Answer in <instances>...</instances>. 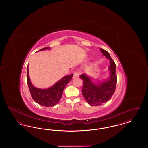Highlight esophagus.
Segmentation results:
<instances>
[{
    "label": "esophagus",
    "instance_id": "obj_1",
    "mask_svg": "<svg viewBox=\"0 0 148 148\" xmlns=\"http://www.w3.org/2000/svg\"><path fill=\"white\" fill-rule=\"evenodd\" d=\"M79 77V73L77 71H74V75H73V78H76Z\"/></svg>",
    "mask_w": 148,
    "mask_h": 148
}]
</instances>
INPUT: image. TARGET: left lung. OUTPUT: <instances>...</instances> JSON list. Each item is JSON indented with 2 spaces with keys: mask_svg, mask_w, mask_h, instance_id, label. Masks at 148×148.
Segmentation results:
<instances>
[{
  "mask_svg": "<svg viewBox=\"0 0 148 148\" xmlns=\"http://www.w3.org/2000/svg\"><path fill=\"white\" fill-rule=\"evenodd\" d=\"M100 50L103 56L110 60V77L108 79L95 83L85 74L80 76L83 80L84 84L82 89V94L87 103L91 106L101 105L111 98L115 91L117 82L115 63L107 51L101 48Z\"/></svg>",
  "mask_w": 148,
  "mask_h": 148,
  "instance_id": "1",
  "label": "left lung"
}]
</instances>
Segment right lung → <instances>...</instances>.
I'll return each instance as SVG.
<instances>
[{"label":"right lung","instance_id":"1","mask_svg":"<svg viewBox=\"0 0 148 148\" xmlns=\"http://www.w3.org/2000/svg\"><path fill=\"white\" fill-rule=\"evenodd\" d=\"M49 49L50 48H44L39 51ZM27 84L32 98L36 103L47 107L56 106L62 97L65 86L72 79L73 76V74L65 76L49 88L39 89L35 88L31 83L29 75L28 65L27 66Z\"/></svg>","mask_w":148,"mask_h":148}]
</instances>
